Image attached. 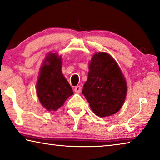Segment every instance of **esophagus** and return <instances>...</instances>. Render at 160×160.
<instances>
[{"mask_svg":"<svg viewBox=\"0 0 160 160\" xmlns=\"http://www.w3.org/2000/svg\"><path fill=\"white\" fill-rule=\"evenodd\" d=\"M74 90H75V92H77V93H80V92H81V87H80V85H77V86H75Z\"/></svg>","mask_w":160,"mask_h":160,"instance_id":"1","label":"esophagus"}]
</instances>
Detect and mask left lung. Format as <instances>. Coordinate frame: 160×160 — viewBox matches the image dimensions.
I'll use <instances>...</instances> for the list:
<instances>
[{"instance_id":"1","label":"left lung","mask_w":160,"mask_h":160,"mask_svg":"<svg viewBox=\"0 0 160 160\" xmlns=\"http://www.w3.org/2000/svg\"><path fill=\"white\" fill-rule=\"evenodd\" d=\"M82 93L99 117H108L120 110L127 93V83L113 57L103 52L93 54Z\"/></svg>"}]
</instances>
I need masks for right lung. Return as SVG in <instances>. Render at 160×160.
Segmentation results:
<instances>
[{
  "label": "right lung",
  "instance_id": "obj_1",
  "mask_svg": "<svg viewBox=\"0 0 160 160\" xmlns=\"http://www.w3.org/2000/svg\"><path fill=\"white\" fill-rule=\"evenodd\" d=\"M36 90L42 106L55 111L73 94L71 86L62 72V56L50 52L43 61Z\"/></svg>",
  "mask_w": 160,
  "mask_h": 160
}]
</instances>
